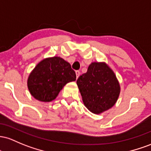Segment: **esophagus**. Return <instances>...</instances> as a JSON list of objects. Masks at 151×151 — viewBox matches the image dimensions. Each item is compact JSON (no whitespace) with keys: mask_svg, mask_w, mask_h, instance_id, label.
<instances>
[{"mask_svg":"<svg viewBox=\"0 0 151 151\" xmlns=\"http://www.w3.org/2000/svg\"><path fill=\"white\" fill-rule=\"evenodd\" d=\"M76 78H78L79 77V76H80V71H78V70H76Z\"/></svg>","mask_w":151,"mask_h":151,"instance_id":"1","label":"esophagus"}]
</instances>
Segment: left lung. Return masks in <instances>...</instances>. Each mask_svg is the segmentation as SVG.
I'll return each mask as SVG.
<instances>
[{"instance_id":"1","label":"left lung","mask_w":151,"mask_h":151,"mask_svg":"<svg viewBox=\"0 0 151 151\" xmlns=\"http://www.w3.org/2000/svg\"><path fill=\"white\" fill-rule=\"evenodd\" d=\"M76 83L85 106L94 114L112 108L121 92L116 74L105 62L91 63Z\"/></svg>"}]
</instances>
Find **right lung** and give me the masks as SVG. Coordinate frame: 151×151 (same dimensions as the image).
<instances>
[{
	"label": "right lung",
	"instance_id": "add662e5",
	"mask_svg": "<svg viewBox=\"0 0 151 151\" xmlns=\"http://www.w3.org/2000/svg\"><path fill=\"white\" fill-rule=\"evenodd\" d=\"M75 71L62 58H46L39 62L28 78L27 85L33 98L42 102L55 99L68 83L75 81Z\"/></svg>",
	"mask_w": 151,
	"mask_h": 151
}]
</instances>
